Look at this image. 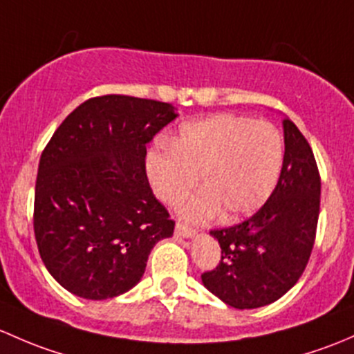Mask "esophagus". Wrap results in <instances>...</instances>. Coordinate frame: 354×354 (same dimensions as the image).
Masks as SVG:
<instances>
[{"mask_svg":"<svg viewBox=\"0 0 354 354\" xmlns=\"http://www.w3.org/2000/svg\"><path fill=\"white\" fill-rule=\"evenodd\" d=\"M176 235L177 236H182V239H192V236L196 235V232L192 230V228L184 227V225H182V223H177L176 225Z\"/></svg>","mask_w":354,"mask_h":354,"instance_id":"obj_1","label":"esophagus"}]
</instances>
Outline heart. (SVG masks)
<instances>
[{
  "label": "heart",
  "instance_id": "obj_1",
  "mask_svg": "<svg viewBox=\"0 0 354 354\" xmlns=\"http://www.w3.org/2000/svg\"><path fill=\"white\" fill-rule=\"evenodd\" d=\"M285 145L271 122L218 114L185 124L172 145L147 156V174L156 198L177 206L196 189L204 191L182 209L185 220L201 223L223 209L225 220L257 211L274 191Z\"/></svg>",
  "mask_w": 354,
  "mask_h": 354
}]
</instances>
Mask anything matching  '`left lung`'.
Returning a JSON list of instances; mask_svg holds the SVG:
<instances>
[{
  "mask_svg": "<svg viewBox=\"0 0 354 354\" xmlns=\"http://www.w3.org/2000/svg\"><path fill=\"white\" fill-rule=\"evenodd\" d=\"M285 158L274 191L254 216L209 233L221 261L201 274L203 285L233 308L279 300L304 274L315 242L320 176L315 156L297 126L285 119Z\"/></svg>",
  "mask_w": 354,
  "mask_h": 354,
  "instance_id": "obj_1",
  "label": "left lung"
}]
</instances>
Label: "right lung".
<instances>
[{"instance_id": "right-lung-1", "label": "right lung", "mask_w": 354, "mask_h": 354, "mask_svg": "<svg viewBox=\"0 0 354 354\" xmlns=\"http://www.w3.org/2000/svg\"><path fill=\"white\" fill-rule=\"evenodd\" d=\"M177 118L172 104L127 95L88 98L61 122L39 162L34 232L64 290L107 300L136 286L176 221L153 196L147 145Z\"/></svg>"}]
</instances>
